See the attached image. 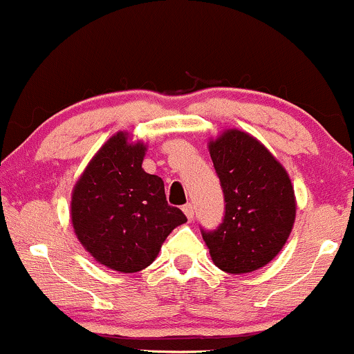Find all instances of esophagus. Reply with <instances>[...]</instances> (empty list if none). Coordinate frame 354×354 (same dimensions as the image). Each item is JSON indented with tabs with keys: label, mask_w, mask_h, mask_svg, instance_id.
I'll use <instances>...</instances> for the list:
<instances>
[{
	"label": "esophagus",
	"mask_w": 354,
	"mask_h": 354,
	"mask_svg": "<svg viewBox=\"0 0 354 354\" xmlns=\"http://www.w3.org/2000/svg\"><path fill=\"white\" fill-rule=\"evenodd\" d=\"M183 213L186 214V218H188L189 221H193V218H194V208H193V205H191V203H188V205L183 206Z\"/></svg>",
	"instance_id": "34e87169"
}]
</instances>
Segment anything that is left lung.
I'll list each match as a JSON object with an SVG mask.
<instances>
[{"mask_svg": "<svg viewBox=\"0 0 354 354\" xmlns=\"http://www.w3.org/2000/svg\"><path fill=\"white\" fill-rule=\"evenodd\" d=\"M225 196L216 230L201 228L211 259L226 273H250L268 265L290 236L295 191L281 165L248 133L230 129L209 143Z\"/></svg>", "mask_w": 354, "mask_h": 354, "instance_id": "obj_1", "label": "left lung"}]
</instances>
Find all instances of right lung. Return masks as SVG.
Masks as SVG:
<instances>
[{"label": "right lung", "instance_id": "obj_1", "mask_svg": "<svg viewBox=\"0 0 354 354\" xmlns=\"http://www.w3.org/2000/svg\"><path fill=\"white\" fill-rule=\"evenodd\" d=\"M145 149L116 133L73 189L71 221L80 243L121 273L151 265L168 234L186 223L183 211L166 201L163 180L141 168Z\"/></svg>", "mask_w": 354, "mask_h": 354}]
</instances>
